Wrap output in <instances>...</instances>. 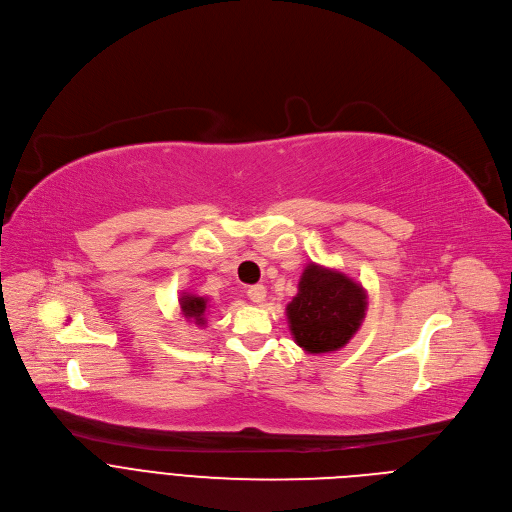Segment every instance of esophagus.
I'll use <instances>...</instances> for the list:
<instances>
[{"label": "esophagus", "instance_id": "obj_1", "mask_svg": "<svg viewBox=\"0 0 512 512\" xmlns=\"http://www.w3.org/2000/svg\"><path fill=\"white\" fill-rule=\"evenodd\" d=\"M247 296H249V300H251V302H255V304H261V302H265L267 289H265V285H261V283H257V285H251V287L247 289Z\"/></svg>", "mask_w": 512, "mask_h": 512}]
</instances>
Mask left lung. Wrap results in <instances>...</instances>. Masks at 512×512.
I'll return each instance as SVG.
<instances>
[{
    "mask_svg": "<svg viewBox=\"0 0 512 512\" xmlns=\"http://www.w3.org/2000/svg\"><path fill=\"white\" fill-rule=\"evenodd\" d=\"M285 310L298 346L310 354L334 352L360 328L367 291L342 271L310 263L300 277L298 296Z\"/></svg>",
    "mask_w": 512,
    "mask_h": 512,
    "instance_id": "8db88e82",
    "label": "left lung"
}]
</instances>
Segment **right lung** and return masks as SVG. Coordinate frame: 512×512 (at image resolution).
<instances>
[{"label": "right lung", "mask_w": 512, "mask_h": 512, "mask_svg": "<svg viewBox=\"0 0 512 512\" xmlns=\"http://www.w3.org/2000/svg\"><path fill=\"white\" fill-rule=\"evenodd\" d=\"M180 310L188 320H194L196 324H204V312H206V298L194 296V294H184L180 298Z\"/></svg>", "instance_id": "1"}]
</instances>
